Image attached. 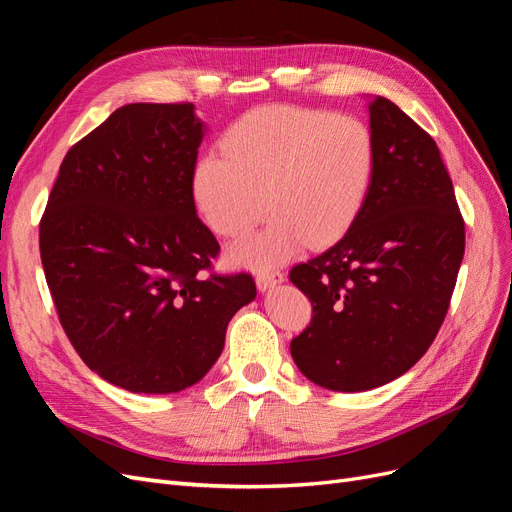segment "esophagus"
I'll use <instances>...</instances> for the list:
<instances>
[{"mask_svg": "<svg viewBox=\"0 0 512 512\" xmlns=\"http://www.w3.org/2000/svg\"><path fill=\"white\" fill-rule=\"evenodd\" d=\"M284 282V273L280 269H271V271H258L256 273V286L265 292L269 288H273L275 284Z\"/></svg>", "mask_w": 512, "mask_h": 512, "instance_id": "esophagus-1", "label": "esophagus"}]
</instances>
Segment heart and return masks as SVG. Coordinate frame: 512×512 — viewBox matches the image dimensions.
I'll return each mask as SVG.
<instances>
[{
	"mask_svg": "<svg viewBox=\"0 0 512 512\" xmlns=\"http://www.w3.org/2000/svg\"><path fill=\"white\" fill-rule=\"evenodd\" d=\"M378 147L365 121L290 104L258 106L192 170V198L220 237H239L262 215L271 224L228 250L241 267H271L309 247L342 239L376 179Z\"/></svg>",
	"mask_w": 512,
	"mask_h": 512,
	"instance_id": "b5f03b06",
	"label": "heart"
}]
</instances>
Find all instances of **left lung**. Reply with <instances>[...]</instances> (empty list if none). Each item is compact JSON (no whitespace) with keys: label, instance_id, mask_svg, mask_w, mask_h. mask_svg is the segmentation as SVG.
I'll return each mask as SVG.
<instances>
[{"label":"left lung","instance_id":"1","mask_svg":"<svg viewBox=\"0 0 512 512\" xmlns=\"http://www.w3.org/2000/svg\"><path fill=\"white\" fill-rule=\"evenodd\" d=\"M376 179L346 235L294 265L312 322L290 342L301 374L331 391H369L421 359L446 318L466 224L433 138L397 104H369Z\"/></svg>","mask_w":512,"mask_h":512}]
</instances>
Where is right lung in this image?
<instances>
[{
	"mask_svg": "<svg viewBox=\"0 0 512 512\" xmlns=\"http://www.w3.org/2000/svg\"><path fill=\"white\" fill-rule=\"evenodd\" d=\"M205 128L192 102L117 108L72 145L40 220L61 327L85 365L132 393L203 378L226 327L256 297L250 273H213L192 170Z\"/></svg>",
	"mask_w": 512,
	"mask_h": 512,
	"instance_id": "add662e5",
	"label": "right lung"
}]
</instances>
